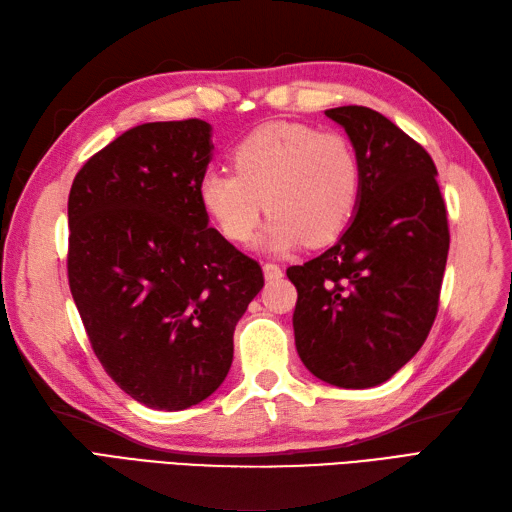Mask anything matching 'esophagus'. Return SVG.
Returning <instances> with one entry per match:
<instances>
[{
    "label": "esophagus",
    "mask_w": 512,
    "mask_h": 512,
    "mask_svg": "<svg viewBox=\"0 0 512 512\" xmlns=\"http://www.w3.org/2000/svg\"><path fill=\"white\" fill-rule=\"evenodd\" d=\"M262 271H265L267 280H280L282 277V267L275 265V262H267V265L262 267Z\"/></svg>",
    "instance_id": "obj_1"
}]
</instances>
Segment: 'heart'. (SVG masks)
<instances>
[{
    "label": "heart",
    "mask_w": 512,
    "mask_h": 512,
    "mask_svg": "<svg viewBox=\"0 0 512 512\" xmlns=\"http://www.w3.org/2000/svg\"><path fill=\"white\" fill-rule=\"evenodd\" d=\"M235 173L207 170L198 200L222 235L250 241L271 211L265 243L271 250L309 241L322 245L342 232L361 198V164L344 134L294 121L265 123L232 151Z\"/></svg>",
    "instance_id": "obj_1"
}]
</instances>
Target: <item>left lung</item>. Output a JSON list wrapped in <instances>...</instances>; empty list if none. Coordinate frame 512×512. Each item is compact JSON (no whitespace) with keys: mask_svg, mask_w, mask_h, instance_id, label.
Wrapping results in <instances>:
<instances>
[{"mask_svg":"<svg viewBox=\"0 0 512 512\" xmlns=\"http://www.w3.org/2000/svg\"><path fill=\"white\" fill-rule=\"evenodd\" d=\"M324 115L361 164L359 209L327 252L288 267L303 365L339 389L389 380L421 350L438 314L448 256L446 205L429 153L367 106Z\"/></svg>","mask_w":512,"mask_h":512,"instance_id":"1","label":"left lung"}]
</instances>
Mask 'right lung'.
<instances>
[{
	"label": "right lung",
	"mask_w": 512,
	"mask_h": 512,
	"mask_svg": "<svg viewBox=\"0 0 512 512\" xmlns=\"http://www.w3.org/2000/svg\"><path fill=\"white\" fill-rule=\"evenodd\" d=\"M211 147L203 119L143 123L91 156L68 196V282L89 344L121 391L158 410L218 389L265 286L198 200Z\"/></svg>",
	"instance_id": "right-lung-1"
}]
</instances>
